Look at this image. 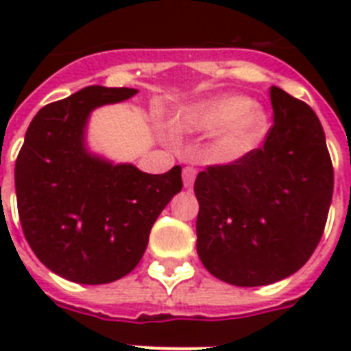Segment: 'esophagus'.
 Here are the masks:
<instances>
[{
    "label": "esophagus",
    "mask_w": 351,
    "mask_h": 351,
    "mask_svg": "<svg viewBox=\"0 0 351 351\" xmlns=\"http://www.w3.org/2000/svg\"><path fill=\"white\" fill-rule=\"evenodd\" d=\"M182 178H184V186L189 189L195 184V178H197V169L195 167H184L182 171Z\"/></svg>",
    "instance_id": "34e87169"
}]
</instances>
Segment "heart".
Instances as JSON below:
<instances>
[{"instance_id":"heart-1","label":"heart","mask_w":351,"mask_h":351,"mask_svg":"<svg viewBox=\"0 0 351 351\" xmlns=\"http://www.w3.org/2000/svg\"><path fill=\"white\" fill-rule=\"evenodd\" d=\"M171 127L180 134H211L215 156L231 162L255 147L267 127V114L245 96H220L178 109Z\"/></svg>"}]
</instances>
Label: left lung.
Masks as SVG:
<instances>
[{
	"label": "left lung",
	"mask_w": 351,
	"mask_h": 351,
	"mask_svg": "<svg viewBox=\"0 0 351 351\" xmlns=\"http://www.w3.org/2000/svg\"><path fill=\"white\" fill-rule=\"evenodd\" d=\"M273 127L264 145L198 173L197 251L213 277L266 286L304 266L322 237L333 167L317 114L271 87Z\"/></svg>",
	"instance_id": "1"
}]
</instances>
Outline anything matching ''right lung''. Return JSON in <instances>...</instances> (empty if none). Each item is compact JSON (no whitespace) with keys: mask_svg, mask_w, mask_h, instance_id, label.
Instances as JSON below:
<instances>
[{"mask_svg":"<svg viewBox=\"0 0 351 351\" xmlns=\"http://www.w3.org/2000/svg\"><path fill=\"white\" fill-rule=\"evenodd\" d=\"M136 89L90 85L41 109L30 121L14 169L19 222L34 255L78 284H107L131 273L151 228L182 189V167L149 175L87 147L96 107Z\"/></svg>","mask_w":351,"mask_h":351,"instance_id":"1","label":"right lung"}]
</instances>
